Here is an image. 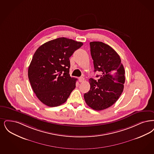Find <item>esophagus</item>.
Segmentation results:
<instances>
[{"label": "esophagus", "mask_w": 154, "mask_h": 154, "mask_svg": "<svg viewBox=\"0 0 154 154\" xmlns=\"http://www.w3.org/2000/svg\"><path fill=\"white\" fill-rule=\"evenodd\" d=\"M79 81H80V82H84V78H83V77H80V78H79Z\"/></svg>", "instance_id": "obj_1"}]
</instances>
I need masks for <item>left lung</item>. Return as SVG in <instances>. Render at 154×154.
Wrapping results in <instances>:
<instances>
[{"label": "left lung", "instance_id": "8db88e82", "mask_svg": "<svg viewBox=\"0 0 154 154\" xmlns=\"http://www.w3.org/2000/svg\"><path fill=\"white\" fill-rule=\"evenodd\" d=\"M94 70L101 75L97 81L91 78L88 92L84 94L86 104L101 111L114 104L122 94L125 82V70L120 56L109 45L102 42H90Z\"/></svg>", "mask_w": 154, "mask_h": 154}]
</instances>
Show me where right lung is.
I'll use <instances>...</instances> for the list:
<instances>
[{"instance_id": "1", "label": "right lung", "mask_w": 154, "mask_h": 154, "mask_svg": "<svg viewBox=\"0 0 154 154\" xmlns=\"http://www.w3.org/2000/svg\"><path fill=\"white\" fill-rule=\"evenodd\" d=\"M82 45L61 37L44 43L35 52L28 77L34 92L44 104L62 105L74 90L77 79L70 76L69 58Z\"/></svg>"}]
</instances>
